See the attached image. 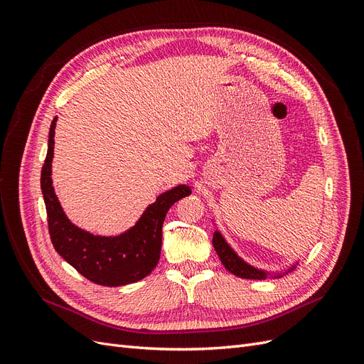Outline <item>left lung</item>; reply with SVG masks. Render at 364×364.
Returning <instances> with one entry per match:
<instances>
[{"instance_id":"left-lung-1","label":"left lung","mask_w":364,"mask_h":364,"mask_svg":"<svg viewBox=\"0 0 364 364\" xmlns=\"http://www.w3.org/2000/svg\"><path fill=\"white\" fill-rule=\"evenodd\" d=\"M213 223L215 226L214 235H213V246L217 252V255H218L220 261H222L223 266L226 267V270L235 274V277H238V278H245V279L282 278L284 274H287L291 270H294L297 264H299V259L293 261V264H290L287 269H281V270H264V269H258L255 266H252V264L245 261L232 247H230V245L225 240L223 234L218 230L214 218H213Z\"/></svg>"}]
</instances>
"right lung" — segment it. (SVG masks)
<instances>
[{
	"label": "right lung",
	"instance_id": "right-lung-1",
	"mask_svg": "<svg viewBox=\"0 0 364 364\" xmlns=\"http://www.w3.org/2000/svg\"><path fill=\"white\" fill-rule=\"evenodd\" d=\"M56 123L58 117H54L48 134L47 158L41 171V190L54 249L86 279L95 284L119 287L144 279L156 267L161 257L165 215L171 205L191 194V188L181 183L159 194L156 200L146 208L138 222L118 235H95L85 230L67 217L54 193L51 162Z\"/></svg>",
	"mask_w": 364,
	"mask_h": 364
}]
</instances>
